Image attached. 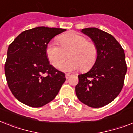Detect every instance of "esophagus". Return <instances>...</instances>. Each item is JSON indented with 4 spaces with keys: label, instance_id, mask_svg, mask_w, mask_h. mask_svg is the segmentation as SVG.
<instances>
[{
    "label": "esophagus",
    "instance_id": "34e87169",
    "mask_svg": "<svg viewBox=\"0 0 133 133\" xmlns=\"http://www.w3.org/2000/svg\"><path fill=\"white\" fill-rule=\"evenodd\" d=\"M70 76H71V75L70 74H69V73H67V74H65V78H66L67 79H68Z\"/></svg>",
    "mask_w": 133,
    "mask_h": 133
}]
</instances>
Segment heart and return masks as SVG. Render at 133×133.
I'll return each instance as SVG.
<instances>
[{
    "mask_svg": "<svg viewBox=\"0 0 133 133\" xmlns=\"http://www.w3.org/2000/svg\"><path fill=\"white\" fill-rule=\"evenodd\" d=\"M59 45L50 42L46 47V55L50 63L56 68H60L69 53L70 59L62 66L65 71L81 68L87 71L92 68L98 56V49L95 43L88 41L87 37L77 33H68L58 36Z\"/></svg>",
    "mask_w": 133,
    "mask_h": 133,
    "instance_id": "1",
    "label": "heart"
}]
</instances>
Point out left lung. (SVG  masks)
Returning a JSON list of instances; mask_svg holds the SVG:
<instances>
[{
    "label": "left lung",
    "instance_id": "left-lung-1",
    "mask_svg": "<svg viewBox=\"0 0 133 133\" xmlns=\"http://www.w3.org/2000/svg\"><path fill=\"white\" fill-rule=\"evenodd\" d=\"M81 32L96 44L98 56L88 72L78 76L76 95L90 107H103L113 101L124 86L127 71L124 50L111 34L98 28H85Z\"/></svg>",
    "mask_w": 133,
    "mask_h": 133
}]
</instances>
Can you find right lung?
<instances>
[{
  "instance_id": "1",
  "label": "right lung",
  "mask_w": 133,
  "mask_h": 133,
  "mask_svg": "<svg viewBox=\"0 0 133 133\" xmlns=\"http://www.w3.org/2000/svg\"><path fill=\"white\" fill-rule=\"evenodd\" d=\"M62 28L37 27L24 31L9 45L5 64L8 87L27 105L43 106L56 97L65 75L50 64L46 47Z\"/></svg>"
}]
</instances>
